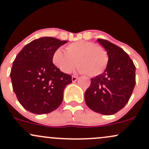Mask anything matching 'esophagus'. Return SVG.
<instances>
[{"label": "esophagus", "mask_w": 149, "mask_h": 149, "mask_svg": "<svg viewBox=\"0 0 149 149\" xmlns=\"http://www.w3.org/2000/svg\"><path fill=\"white\" fill-rule=\"evenodd\" d=\"M77 79H78L77 77H75V76L72 77V82H75Z\"/></svg>", "instance_id": "obj_1"}]
</instances>
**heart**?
Segmentation results:
<instances>
[{
    "instance_id": "heart-1",
    "label": "heart",
    "mask_w": 149,
    "mask_h": 149,
    "mask_svg": "<svg viewBox=\"0 0 149 149\" xmlns=\"http://www.w3.org/2000/svg\"><path fill=\"white\" fill-rule=\"evenodd\" d=\"M65 51L58 48L52 56L53 65L65 74L72 71L77 61L79 72L96 77L105 71L109 62L106 50L92 41H74L66 46Z\"/></svg>"
}]
</instances>
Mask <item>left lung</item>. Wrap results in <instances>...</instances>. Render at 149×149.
Wrapping results in <instances>:
<instances>
[{
  "label": "left lung",
  "instance_id": "obj_1",
  "mask_svg": "<svg viewBox=\"0 0 149 149\" xmlns=\"http://www.w3.org/2000/svg\"><path fill=\"white\" fill-rule=\"evenodd\" d=\"M97 41L108 52L109 62L103 74L91 79L85 92V102L94 112L111 115L128 103L136 84V68L127 53L119 46L102 38Z\"/></svg>",
  "mask_w": 149,
  "mask_h": 149
}]
</instances>
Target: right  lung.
I'll return each mask as SVG.
<instances>
[{
  "label": "right lung",
  "instance_id": "right-lung-1",
  "mask_svg": "<svg viewBox=\"0 0 149 149\" xmlns=\"http://www.w3.org/2000/svg\"><path fill=\"white\" fill-rule=\"evenodd\" d=\"M67 42L53 37L40 38L26 44L16 56L10 72L12 85L17 100L28 111L46 114L61 106L72 76L53 65L52 56Z\"/></svg>",
  "mask_w": 149,
  "mask_h": 149
}]
</instances>
